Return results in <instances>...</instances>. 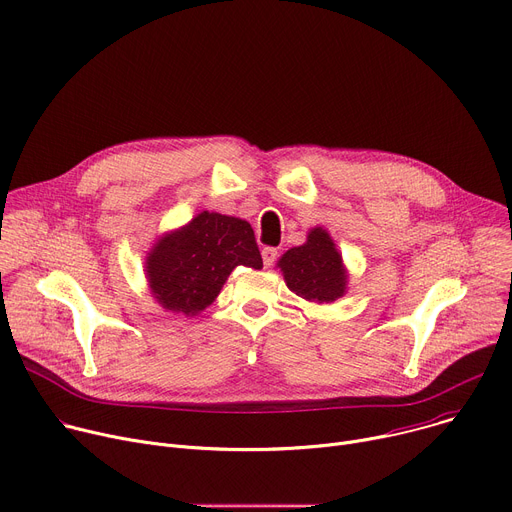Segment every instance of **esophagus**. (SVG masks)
Segmentation results:
<instances>
[{
    "mask_svg": "<svg viewBox=\"0 0 512 512\" xmlns=\"http://www.w3.org/2000/svg\"><path fill=\"white\" fill-rule=\"evenodd\" d=\"M261 257H263V265H265V267H271V265L275 263V259H277V249H273V247H263Z\"/></svg>",
    "mask_w": 512,
    "mask_h": 512,
    "instance_id": "obj_1",
    "label": "esophagus"
}]
</instances>
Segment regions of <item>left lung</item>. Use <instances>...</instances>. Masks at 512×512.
Here are the masks:
<instances>
[{
    "mask_svg": "<svg viewBox=\"0 0 512 512\" xmlns=\"http://www.w3.org/2000/svg\"><path fill=\"white\" fill-rule=\"evenodd\" d=\"M280 267L288 288L310 302H333L345 292L341 255L322 228H314L302 247L290 249L280 259Z\"/></svg>",
    "mask_w": 512,
    "mask_h": 512,
    "instance_id": "left-lung-1",
    "label": "left lung"
}]
</instances>
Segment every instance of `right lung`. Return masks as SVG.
I'll return each mask as SVG.
<instances>
[{"label": "right lung", "mask_w": 512, "mask_h": 512, "mask_svg": "<svg viewBox=\"0 0 512 512\" xmlns=\"http://www.w3.org/2000/svg\"><path fill=\"white\" fill-rule=\"evenodd\" d=\"M237 265L263 267L251 224L202 212L155 245L147 275L155 298L167 310L196 314L212 304Z\"/></svg>", "instance_id": "obj_1"}]
</instances>
